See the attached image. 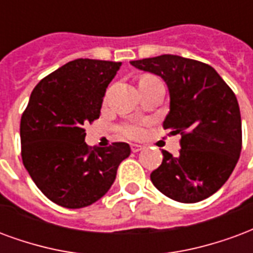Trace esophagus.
Masks as SVG:
<instances>
[{"mask_svg":"<svg viewBox=\"0 0 253 253\" xmlns=\"http://www.w3.org/2000/svg\"><path fill=\"white\" fill-rule=\"evenodd\" d=\"M130 149H132V152H140V151H143V149H144V147L139 144H132L130 145Z\"/></svg>","mask_w":253,"mask_h":253,"instance_id":"34e87169","label":"esophagus"}]
</instances>
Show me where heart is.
<instances>
[{"mask_svg":"<svg viewBox=\"0 0 253 253\" xmlns=\"http://www.w3.org/2000/svg\"><path fill=\"white\" fill-rule=\"evenodd\" d=\"M155 77H151V75H147L144 78H141V81H145V79H154ZM120 132L124 134L125 137L132 140H139L141 139L145 133L144 125L139 124V123H130V124H124L120 126Z\"/></svg>","mask_w":253,"mask_h":253,"instance_id":"obj_1","label":"heart"}]
</instances>
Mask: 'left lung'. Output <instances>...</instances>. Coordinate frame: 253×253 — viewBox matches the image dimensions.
<instances>
[{
    "label": "left lung",
    "mask_w": 253,
    "mask_h": 253,
    "mask_svg": "<svg viewBox=\"0 0 253 253\" xmlns=\"http://www.w3.org/2000/svg\"><path fill=\"white\" fill-rule=\"evenodd\" d=\"M132 66L165 79L169 112L163 128L179 133L176 156L163 152L151 180L171 200L194 204L221 189L240 158L243 134L233 90L209 64L178 55L132 60Z\"/></svg>",
    "instance_id": "1"
}]
</instances>
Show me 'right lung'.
<instances>
[{"label": "right lung", "mask_w": 253, "mask_h": 253, "mask_svg": "<svg viewBox=\"0 0 253 253\" xmlns=\"http://www.w3.org/2000/svg\"><path fill=\"white\" fill-rule=\"evenodd\" d=\"M121 62L75 59L33 88L21 116L24 167L53 204L81 209L104 197L119 165L128 158L126 143L91 148L84 125L99 119L105 91Z\"/></svg>", "instance_id": "1"}]
</instances>
